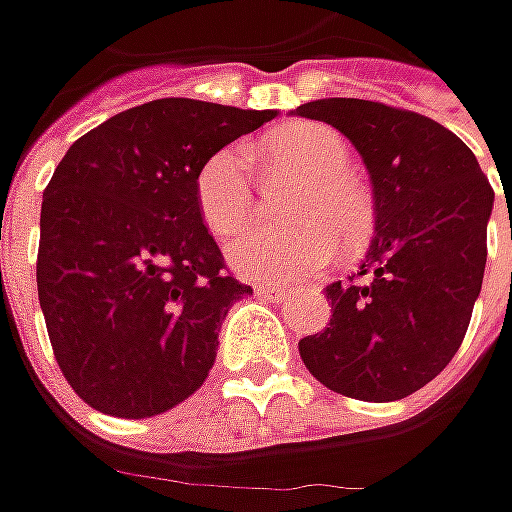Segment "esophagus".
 Returning <instances> with one entry per match:
<instances>
[{
	"label": "esophagus",
	"instance_id": "obj_1",
	"mask_svg": "<svg viewBox=\"0 0 512 512\" xmlns=\"http://www.w3.org/2000/svg\"><path fill=\"white\" fill-rule=\"evenodd\" d=\"M259 296H265V299H287V290L282 287H270V285H256L253 287Z\"/></svg>",
	"mask_w": 512,
	"mask_h": 512
}]
</instances>
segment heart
I'll list each match as a JSON object with an SVG mask.
<instances>
[{"instance_id":"heart-1","label":"heart","mask_w":512,"mask_h":512,"mask_svg":"<svg viewBox=\"0 0 512 512\" xmlns=\"http://www.w3.org/2000/svg\"><path fill=\"white\" fill-rule=\"evenodd\" d=\"M270 156L310 179L296 207L305 225L293 230L253 227L227 247V259L247 279L276 285L305 282L322 273L344 242H356L367 227V205L344 176L350 153L344 139L327 125L302 122L270 139ZM196 205L207 230L219 239L233 236L253 213V176L245 145L216 150L196 176ZM340 233L336 234L335 230Z\"/></svg>"}]
</instances>
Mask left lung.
<instances>
[{
  "mask_svg": "<svg viewBox=\"0 0 512 512\" xmlns=\"http://www.w3.org/2000/svg\"><path fill=\"white\" fill-rule=\"evenodd\" d=\"M359 150L376 230L347 282L325 287L330 327L299 342L319 382L396 402L436 379L462 344L487 265L493 187L456 133L410 110L316 99L293 110Z\"/></svg>",
  "mask_w": 512,
  "mask_h": 512,
  "instance_id": "obj_1",
  "label": "left lung"
}]
</instances>
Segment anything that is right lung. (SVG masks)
Here are the masks:
<instances>
[{
	"mask_svg": "<svg viewBox=\"0 0 512 512\" xmlns=\"http://www.w3.org/2000/svg\"><path fill=\"white\" fill-rule=\"evenodd\" d=\"M276 110L153 99L76 139L42 193L36 285L53 356L99 413L159 416L205 384L227 276L196 205L207 159Z\"/></svg>",
	"mask_w": 512,
	"mask_h": 512,
	"instance_id": "add662e5",
	"label": "right lung"
}]
</instances>
